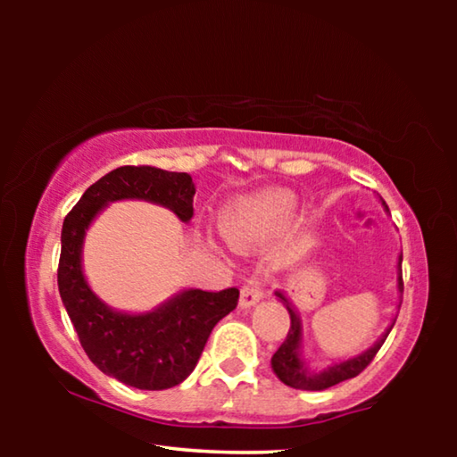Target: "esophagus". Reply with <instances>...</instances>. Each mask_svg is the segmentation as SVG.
Returning a JSON list of instances; mask_svg holds the SVG:
<instances>
[{
    "label": "esophagus",
    "instance_id": "esophagus-1",
    "mask_svg": "<svg viewBox=\"0 0 457 457\" xmlns=\"http://www.w3.org/2000/svg\"><path fill=\"white\" fill-rule=\"evenodd\" d=\"M262 294H264V286H262L258 278H252V280H247L242 286V292H239V306H253L262 298Z\"/></svg>",
    "mask_w": 457,
    "mask_h": 457
}]
</instances>
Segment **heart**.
Segmentation results:
<instances>
[{
    "label": "heart",
    "mask_w": 457,
    "mask_h": 457,
    "mask_svg": "<svg viewBox=\"0 0 457 457\" xmlns=\"http://www.w3.org/2000/svg\"><path fill=\"white\" fill-rule=\"evenodd\" d=\"M292 207L294 199L284 191H264L237 199L221 213L223 237L239 250L258 244L288 220Z\"/></svg>",
    "instance_id": "b5f03b06"
}]
</instances>
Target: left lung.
Returning a JSON list of instances; mask_svg holds the SVG:
<instances>
[{
    "mask_svg": "<svg viewBox=\"0 0 457 457\" xmlns=\"http://www.w3.org/2000/svg\"><path fill=\"white\" fill-rule=\"evenodd\" d=\"M383 205H385V201H383ZM385 210L389 212V207L385 205ZM399 260H403V256H401ZM399 290L403 292V276L401 274H399ZM276 296L282 300L286 311H288V314H290V330H288V335H286L284 343L280 345V349L274 353L272 369L282 383L294 386V389L322 391V389H328V386L337 385L340 381H346V378L357 377L370 365V361L375 359V354L383 346L386 335L391 332L393 324H395L393 322L389 330H386L385 335L378 338V343L370 346L369 351L359 354V357L349 359L345 362H338V365L328 367L327 370H322V373H312V370L306 369L303 359H300V337H303V332H300V319L296 316V312H294L292 304L284 298L282 292H276Z\"/></svg>",
    "mask_w": 457,
    "mask_h": 457,
    "instance_id": "left-lung-1",
    "label": "left lung"
}]
</instances>
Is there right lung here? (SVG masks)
I'll list each match as a JSON object with an SVG mask.
<instances>
[{"mask_svg": "<svg viewBox=\"0 0 457 457\" xmlns=\"http://www.w3.org/2000/svg\"><path fill=\"white\" fill-rule=\"evenodd\" d=\"M193 195L195 185L187 173L125 165L90 185L62 226L58 290L82 349L103 373L137 389L161 391L183 383L215 324L237 306L239 290H185L154 312H117L100 303L84 280V234L108 201L119 199L153 201L189 221Z\"/></svg>", "mask_w": 457, "mask_h": 457, "instance_id": "add662e5", "label": "right lung"}]
</instances>
